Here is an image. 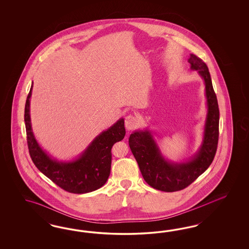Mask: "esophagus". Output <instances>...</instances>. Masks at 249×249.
I'll use <instances>...</instances> for the list:
<instances>
[{"mask_svg": "<svg viewBox=\"0 0 249 249\" xmlns=\"http://www.w3.org/2000/svg\"><path fill=\"white\" fill-rule=\"evenodd\" d=\"M139 126V119L135 115L129 114L125 119V127L128 130H132L138 128Z\"/></svg>", "mask_w": 249, "mask_h": 249, "instance_id": "esophagus-1", "label": "esophagus"}]
</instances>
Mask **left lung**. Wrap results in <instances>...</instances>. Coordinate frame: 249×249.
Listing matches in <instances>:
<instances>
[{
	"mask_svg": "<svg viewBox=\"0 0 249 249\" xmlns=\"http://www.w3.org/2000/svg\"><path fill=\"white\" fill-rule=\"evenodd\" d=\"M188 62L191 69L197 70L204 79L207 104L203 142L194 158L185 162L167 160L148 129L135 131L128 139L129 148L145 181L152 188L168 193L186 188L204 174L211 165L218 144V103L209 70L204 61L196 54L191 53Z\"/></svg>",
	"mask_w": 249,
	"mask_h": 249,
	"instance_id": "left-lung-1",
	"label": "left lung"
}]
</instances>
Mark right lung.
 <instances>
[{"mask_svg": "<svg viewBox=\"0 0 249 249\" xmlns=\"http://www.w3.org/2000/svg\"><path fill=\"white\" fill-rule=\"evenodd\" d=\"M26 98L24 122L27 145L31 158L38 170L60 188L72 194H86L102 187L110 174L111 149L125 136L124 120L121 119L113 126L94 139L87 150L72 161H58L51 158L39 146L32 130L30 98Z\"/></svg>", "mask_w": 249, "mask_h": 249, "instance_id": "right-lung-1", "label": "right lung"}]
</instances>
